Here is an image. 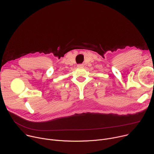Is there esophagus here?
<instances>
[{
  "mask_svg": "<svg viewBox=\"0 0 154 154\" xmlns=\"http://www.w3.org/2000/svg\"><path fill=\"white\" fill-rule=\"evenodd\" d=\"M77 66H78V68H83L84 66V65L83 64H79L77 65Z\"/></svg>",
  "mask_w": 154,
  "mask_h": 154,
  "instance_id": "esophagus-1",
  "label": "esophagus"
}]
</instances>
